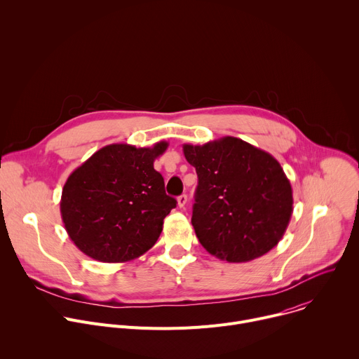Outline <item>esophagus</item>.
I'll list each match as a JSON object with an SVG mask.
<instances>
[{
  "label": "esophagus",
  "instance_id": "obj_1",
  "mask_svg": "<svg viewBox=\"0 0 359 359\" xmlns=\"http://www.w3.org/2000/svg\"><path fill=\"white\" fill-rule=\"evenodd\" d=\"M186 203H187V196H186V194H182V196L177 197V206H179L180 209L186 206Z\"/></svg>",
  "mask_w": 359,
  "mask_h": 359
}]
</instances>
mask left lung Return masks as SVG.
Masks as SVG:
<instances>
[{
  "label": "left lung",
  "instance_id": "1",
  "mask_svg": "<svg viewBox=\"0 0 359 359\" xmlns=\"http://www.w3.org/2000/svg\"><path fill=\"white\" fill-rule=\"evenodd\" d=\"M198 184L191 224L200 244L229 263L259 259L283 238L292 189L270 153L238 137L183 144Z\"/></svg>",
  "mask_w": 359,
  "mask_h": 359
}]
</instances>
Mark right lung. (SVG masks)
<instances>
[{
    "instance_id": "right-lung-1",
    "label": "right lung",
    "mask_w": 359,
    "mask_h": 359,
    "mask_svg": "<svg viewBox=\"0 0 359 359\" xmlns=\"http://www.w3.org/2000/svg\"><path fill=\"white\" fill-rule=\"evenodd\" d=\"M169 143H114L99 149L67 179L61 217L74 244L102 263H126L155 245L176 208L153 168Z\"/></svg>"
}]
</instances>
